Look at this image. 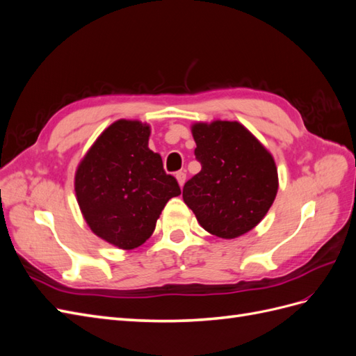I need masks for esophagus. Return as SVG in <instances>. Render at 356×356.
Here are the masks:
<instances>
[{"label": "esophagus", "instance_id": "obj_1", "mask_svg": "<svg viewBox=\"0 0 356 356\" xmlns=\"http://www.w3.org/2000/svg\"><path fill=\"white\" fill-rule=\"evenodd\" d=\"M175 178H177V181H178L179 187L184 186V182H186V174H184V172H177V174H175Z\"/></svg>", "mask_w": 356, "mask_h": 356}]
</instances>
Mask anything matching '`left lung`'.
Listing matches in <instances>:
<instances>
[{
    "mask_svg": "<svg viewBox=\"0 0 356 356\" xmlns=\"http://www.w3.org/2000/svg\"><path fill=\"white\" fill-rule=\"evenodd\" d=\"M191 134L202 170L186 182L182 199L208 233L239 238L266 217L276 197L275 159L239 122H197Z\"/></svg>",
    "mask_w": 356,
    "mask_h": 356,
    "instance_id": "1",
    "label": "left lung"
}]
</instances>
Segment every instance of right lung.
Instances as JSON below:
<instances>
[{
  "label": "right lung",
  "instance_id": "1",
  "mask_svg": "<svg viewBox=\"0 0 356 356\" xmlns=\"http://www.w3.org/2000/svg\"><path fill=\"white\" fill-rule=\"evenodd\" d=\"M152 129L117 120L98 136L75 170L74 190L90 230L120 250L141 246L156 229L169 199L181 195L148 148Z\"/></svg>",
  "mask_w": 356,
  "mask_h": 356
}]
</instances>
